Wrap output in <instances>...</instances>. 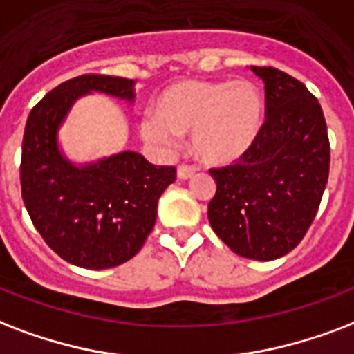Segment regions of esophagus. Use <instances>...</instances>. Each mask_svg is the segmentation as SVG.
I'll return each mask as SVG.
<instances>
[{"label": "esophagus", "instance_id": "1", "mask_svg": "<svg viewBox=\"0 0 354 354\" xmlns=\"http://www.w3.org/2000/svg\"><path fill=\"white\" fill-rule=\"evenodd\" d=\"M196 174V166H190V164H180L179 168H177V175H179V179H190Z\"/></svg>", "mask_w": 354, "mask_h": 354}]
</instances>
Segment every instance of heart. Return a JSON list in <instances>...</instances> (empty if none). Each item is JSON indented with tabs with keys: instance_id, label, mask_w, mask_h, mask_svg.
Listing matches in <instances>:
<instances>
[{
	"instance_id": "heart-1",
	"label": "heart",
	"mask_w": 354,
	"mask_h": 354,
	"mask_svg": "<svg viewBox=\"0 0 354 354\" xmlns=\"http://www.w3.org/2000/svg\"><path fill=\"white\" fill-rule=\"evenodd\" d=\"M264 97L254 83L186 79L157 101V116L140 122V133L158 146L175 147L192 133V147L205 164L223 166L242 158L259 138Z\"/></svg>"
}]
</instances>
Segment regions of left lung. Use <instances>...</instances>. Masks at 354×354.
Masks as SVG:
<instances>
[{
  "label": "left lung",
  "instance_id": "obj_1",
  "mask_svg": "<svg viewBox=\"0 0 354 354\" xmlns=\"http://www.w3.org/2000/svg\"><path fill=\"white\" fill-rule=\"evenodd\" d=\"M266 88V120L240 160L210 168L214 232L240 257L275 260L297 248L327 186L330 144L322 105L305 84L271 66H251Z\"/></svg>",
  "mask_w": 354,
  "mask_h": 354
}]
</instances>
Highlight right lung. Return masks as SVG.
Returning a JSON list of instances; mask_svg holds the SVG:
<instances>
[{
  "mask_svg": "<svg viewBox=\"0 0 354 354\" xmlns=\"http://www.w3.org/2000/svg\"><path fill=\"white\" fill-rule=\"evenodd\" d=\"M133 79L86 73L59 84L29 112L21 144V197L44 242L70 264L106 270L138 253L157 220V203L175 180V166H153L123 151L73 166L57 131L79 95L92 90L134 97Z\"/></svg>",
  "mask_w": 354,
  "mask_h": 354,
  "instance_id": "right-lung-1",
  "label": "right lung"
}]
</instances>
